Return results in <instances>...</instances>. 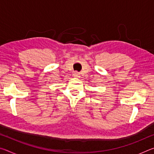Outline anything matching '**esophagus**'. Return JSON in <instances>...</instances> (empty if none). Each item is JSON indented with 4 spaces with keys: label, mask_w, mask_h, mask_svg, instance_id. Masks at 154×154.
Instances as JSON below:
<instances>
[{
    "label": "esophagus",
    "mask_w": 154,
    "mask_h": 154,
    "mask_svg": "<svg viewBox=\"0 0 154 154\" xmlns=\"http://www.w3.org/2000/svg\"><path fill=\"white\" fill-rule=\"evenodd\" d=\"M73 76H74L75 77H79V72H75L74 73H73Z\"/></svg>",
    "instance_id": "1"
}]
</instances>
